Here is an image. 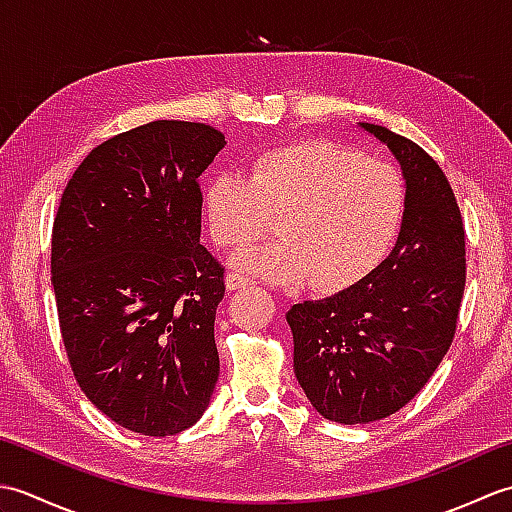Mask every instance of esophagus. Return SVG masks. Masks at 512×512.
<instances>
[{"instance_id": "esophagus-1", "label": "esophagus", "mask_w": 512, "mask_h": 512, "mask_svg": "<svg viewBox=\"0 0 512 512\" xmlns=\"http://www.w3.org/2000/svg\"><path fill=\"white\" fill-rule=\"evenodd\" d=\"M224 284H226V288H228V290H239V288H248V286H253V281H250V279H248V277H244V275L228 273V275H226V279H224Z\"/></svg>"}]
</instances>
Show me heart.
Masks as SVG:
<instances>
[{
  "mask_svg": "<svg viewBox=\"0 0 512 512\" xmlns=\"http://www.w3.org/2000/svg\"><path fill=\"white\" fill-rule=\"evenodd\" d=\"M211 235L242 248L273 231L284 242L248 248L235 266L277 286L312 279L345 290L385 262L407 213V187L385 160L330 143L301 140L259 156L250 178L220 171L204 189Z\"/></svg>",
  "mask_w": 512,
  "mask_h": 512,
  "instance_id": "b5f03b06",
  "label": "heart"
}]
</instances>
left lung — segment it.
Instances as JSON below:
<instances>
[{
    "label": "left lung",
    "instance_id": "obj_1",
    "mask_svg": "<svg viewBox=\"0 0 512 512\" xmlns=\"http://www.w3.org/2000/svg\"><path fill=\"white\" fill-rule=\"evenodd\" d=\"M358 127L400 165V235L358 284L286 312L303 394L341 424L383 420L427 385L453 341L466 281L462 217L438 162L387 127Z\"/></svg>",
    "mask_w": 512,
    "mask_h": 512
}]
</instances>
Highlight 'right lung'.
<instances>
[{
  "mask_svg": "<svg viewBox=\"0 0 512 512\" xmlns=\"http://www.w3.org/2000/svg\"><path fill=\"white\" fill-rule=\"evenodd\" d=\"M211 125L154 121L90 151L52 226V288L83 394L121 427L176 436L220 376L224 268L200 244L198 178L224 149Z\"/></svg>",
  "mask_w": 512,
  "mask_h": 512,
  "instance_id": "obj_1",
  "label": "right lung"
}]
</instances>
